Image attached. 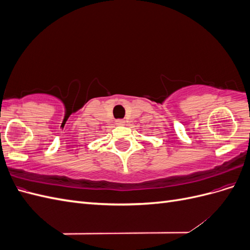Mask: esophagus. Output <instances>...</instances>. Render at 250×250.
<instances>
[{"mask_svg": "<svg viewBox=\"0 0 250 250\" xmlns=\"http://www.w3.org/2000/svg\"><path fill=\"white\" fill-rule=\"evenodd\" d=\"M116 123H117V125H124L125 124V121L122 120V119H118L116 121Z\"/></svg>", "mask_w": 250, "mask_h": 250, "instance_id": "34e87169", "label": "esophagus"}]
</instances>
